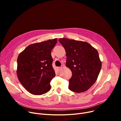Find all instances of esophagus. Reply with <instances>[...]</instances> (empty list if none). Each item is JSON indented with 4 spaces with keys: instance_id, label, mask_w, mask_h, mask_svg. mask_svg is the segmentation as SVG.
Here are the masks:
<instances>
[{
    "instance_id": "obj_1",
    "label": "esophagus",
    "mask_w": 121,
    "mask_h": 121,
    "mask_svg": "<svg viewBox=\"0 0 121 121\" xmlns=\"http://www.w3.org/2000/svg\"><path fill=\"white\" fill-rule=\"evenodd\" d=\"M61 69V67H57V71H60Z\"/></svg>"
}]
</instances>
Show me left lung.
<instances>
[{
    "mask_svg": "<svg viewBox=\"0 0 121 121\" xmlns=\"http://www.w3.org/2000/svg\"><path fill=\"white\" fill-rule=\"evenodd\" d=\"M67 57L66 66L72 71L69 89L75 93L89 89L96 81L101 68L98 51L84 42L60 38Z\"/></svg>",
    "mask_w": 121,
    "mask_h": 121,
    "instance_id": "8db88e82",
    "label": "left lung"
}]
</instances>
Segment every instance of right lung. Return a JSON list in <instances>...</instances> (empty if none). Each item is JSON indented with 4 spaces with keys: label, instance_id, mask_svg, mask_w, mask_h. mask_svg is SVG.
Wrapping results in <instances>:
<instances>
[{
    "label": "right lung",
    "instance_id": "add662e5",
    "mask_svg": "<svg viewBox=\"0 0 121 121\" xmlns=\"http://www.w3.org/2000/svg\"><path fill=\"white\" fill-rule=\"evenodd\" d=\"M57 42L55 38L31 44L18 55L17 78L30 93L41 95L50 90V82L55 76L51 52Z\"/></svg>",
    "mask_w": 121,
    "mask_h": 121
}]
</instances>
